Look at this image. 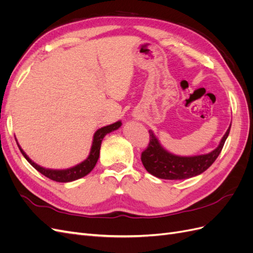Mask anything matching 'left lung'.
I'll return each instance as SVG.
<instances>
[{"label": "left lung", "mask_w": 253, "mask_h": 253, "mask_svg": "<svg viewBox=\"0 0 253 253\" xmlns=\"http://www.w3.org/2000/svg\"><path fill=\"white\" fill-rule=\"evenodd\" d=\"M231 125L221 138L218 147L208 154L177 156L165 150L152 131L148 148L141 153V162L150 174L162 179H187L200 175L215 162L230 132Z\"/></svg>", "instance_id": "left-lung-1"}]
</instances>
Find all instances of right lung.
Listing matches in <instances>:
<instances>
[{"mask_svg":"<svg viewBox=\"0 0 253 253\" xmlns=\"http://www.w3.org/2000/svg\"><path fill=\"white\" fill-rule=\"evenodd\" d=\"M120 126H121V121H117L113 125L99 128L98 131L94 134L93 144H91V149H90V153H89L88 157L81 164L75 166L73 168H70V169H66V170H50V169H45V168L38 166L25 154V152L21 149L20 144L18 142H17V144H18V147L23 154V156L26 158L27 162L32 165L37 171H39L41 174L46 176L47 178H49L51 180H55L58 182H68V181H73V180L83 177V176L87 175L91 170L94 169V167L96 166L97 160L99 158L101 142H102V139L104 138V136L106 134L115 131V129L119 128Z\"/></svg>","mask_w":253,"mask_h":253,"instance_id":"1","label":"right lung"}]
</instances>
